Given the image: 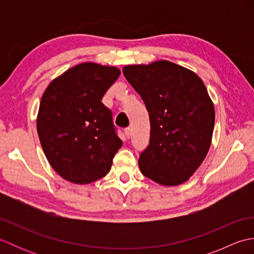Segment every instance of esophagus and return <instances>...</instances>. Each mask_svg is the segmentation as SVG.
Returning a JSON list of instances; mask_svg holds the SVG:
<instances>
[{
  "label": "esophagus",
  "instance_id": "obj_1",
  "mask_svg": "<svg viewBox=\"0 0 254 254\" xmlns=\"http://www.w3.org/2000/svg\"><path fill=\"white\" fill-rule=\"evenodd\" d=\"M124 134H126V136L127 138H130L132 135V128L131 127H127L126 130H124Z\"/></svg>",
  "mask_w": 254,
  "mask_h": 254
}]
</instances>
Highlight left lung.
<instances>
[{"label":"left lung","mask_w":254,"mask_h":254,"mask_svg":"<svg viewBox=\"0 0 254 254\" xmlns=\"http://www.w3.org/2000/svg\"><path fill=\"white\" fill-rule=\"evenodd\" d=\"M123 74L149 115L150 138L139 155L141 172L166 187L188 181L206 157L214 130V104L203 80L166 60L127 65Z\"/></svg>","instance_id":"left-lung-1"}]
</instances>
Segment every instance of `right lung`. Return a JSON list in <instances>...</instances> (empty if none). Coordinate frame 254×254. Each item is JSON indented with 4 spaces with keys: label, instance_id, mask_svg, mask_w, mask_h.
Returning <instances> with one entry per match:
<instances>
[{
    "label": "right lung",
    "instance_id": "obj_1",
    "mask_svg": "<svg viewBox=\"0 0 254 254\" xmlns=\"http://www.w3.org/2000/svg\"><path fill=\"white\" fill-rule=\"evenodd\" d=\"M120 73L115 66L82 63L53 79L42 95L38 135L48 161L63 179L86 185L110 171L122 141L101 99Z\"/></svg>",
    "mask_w": 254,
    "mask_h": 254
}]
</instances>
